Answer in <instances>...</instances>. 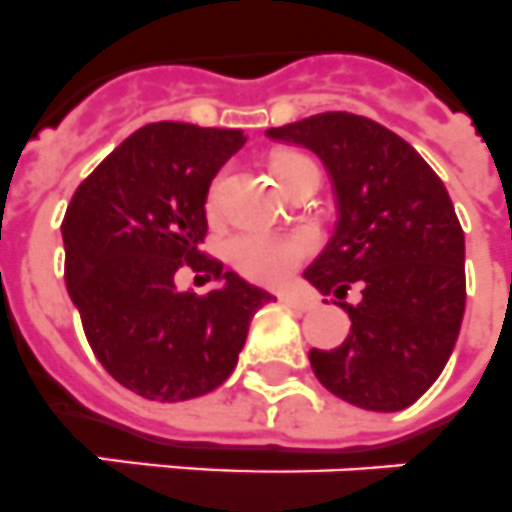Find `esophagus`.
I'll return each instance as SVG.
<instances>
[{
  "label": "esophagus",
  "mask_w": 512,
  "mask_h": 512,
  "mask_svg": "<svg viewBox=\"0 0 512 512\" xmlns=\"http://www.w3.org/2000/svg\"><path fill=\"white\" fill-rule=\"evenodd\" d=\"M281 302L286 304V307L299 309V312H307V309L315 307V299H312V296L296 294V291H283V294H281Z\"/></svg>",
  "instance_id": "34e87169"
}]
</instances>
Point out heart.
<instances>
[{
	"mask_svg": "<svg viewBox=\"0 0 512 512\" xmlns=\"http://www.w3.org/2000/svg\"><path fill=\"white\" fill-rule=\"evenodd\" d=\"M307 161L309 158L296 156V153L278 158V182H283V176L289 174L294 166ZM223 184H226V171H218L216 179L210 182L208 195H205V210H208L210 218L221 216ZM312 252H315V239L309 234H302V231H294V234L244 231V234H236L229 242L231 265H234L242 276L260 283H276L283 281V278H289Z\"/></svg>",
	"mask_w": 512,
	"mask_h": 512,
	"instance_id": "obj_1",
	"label": "heart"
}]
</instances>
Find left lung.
Instances as JSON below:
<instances>
[{"mask_svg":"<svg viewBox=\"0 0 512 512\" xmlns=\"http://www.w3.org/2000/svg\"><path fill=\"white\" fill-rule=\"evenodd\" d=\"M265 135L312 150L336 192V234L304 278L330 302L363 291L336 303L349 338L309 351L317 380L359 409H406L445 369L466 309V242L445 184L403 137L349 111Z\"/></svg>","mask_w":512,"mask_h":512,"instance_id":"left-lung-1","label":"left lung"}]
</instances>
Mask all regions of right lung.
I'll list each match as a JSON object with an SVG mask.
<instances>
[{
    "label": "right lung",
    "mask_w": 512,
    "mask_h": 512,
    "mask_svg": "<svg viewBox=\"0 0 512 512\" xmlns=\"http://www.w3.org/2000/svg\"><path fill=\"white\" fill-rule=\"evenodd\" d=\"M244 143L242 130L145 124L98 163L64 213V281L90 349L148 401H190L229 380L255 312L276 302L200 252L210 182ZM182 267L217 289L179 292Z\"/></svg>",
    "instance_id": "obj_1"
}]
</instances>
